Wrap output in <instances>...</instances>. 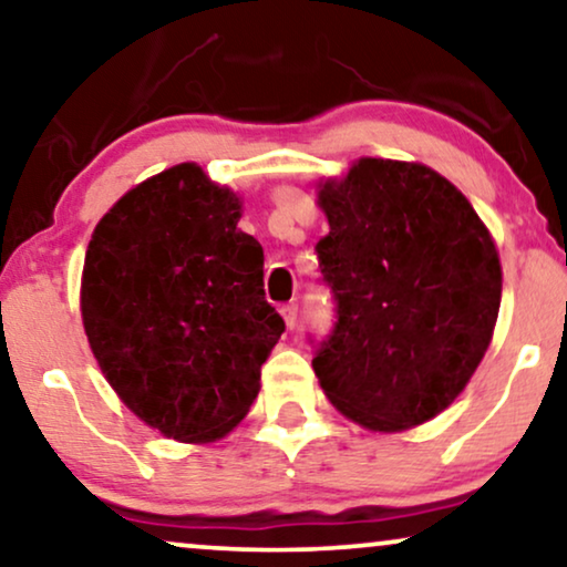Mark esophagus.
I'll return each instance as SVG.
<instances>
[{
	"label": "esophagus",
	"instance_id": "34e87169",
	"mask_svg": "<svg viewBox=\"0 0 567 567\" xmlns=\"http://www.w3.org/2000/svg\"><path fill=\"white\" fill-rule=\"evenodd\" d=\"M281 317H284L286 328L293 330V324H297V305H284L281 307Z\"/></svg>",
	"mask_w": 567,
	"mask_h": 567
}]
</instances>
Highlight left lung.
I'll return each mask as SVG.
<instances>
[{
  "label": "left lung",
  "instance_id": "obj_1",
  "mask_svg": "<svg viewBox=\"0 0 567 567\" xmlns=\"http://www.w3.org/2000/svg\"><path fill=\"white\" fill-rule=\"evenodd\" d=\"M317 255L338 322L312 359L324 398L367 431L415 429L452 405L498 322L503 270L464 193L421 162L355 159L320 177Z\"/></svg>",
  "mask_w": 567,
  "mask_h": 567
}]
</instances>
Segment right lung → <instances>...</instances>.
Returning <instances> with one entry per match:
<instances>
[{"mask_svg": "<svg viewBox=\"0 0 567 567\" xmlns=\"http://www.w3.org/2000/svg\"><path fill=\"white\" fill-rule=\"evenodd\" d=\"M239 216L235 190L181 162L115 200L84 255L80 312L100 371L181 444L224 439L250 413L284 332Z\"/></svg>", "mask_w": 567, "mask_h": 567, "instance_id": "add662e5", "label": "right lung"}]
</instances>
